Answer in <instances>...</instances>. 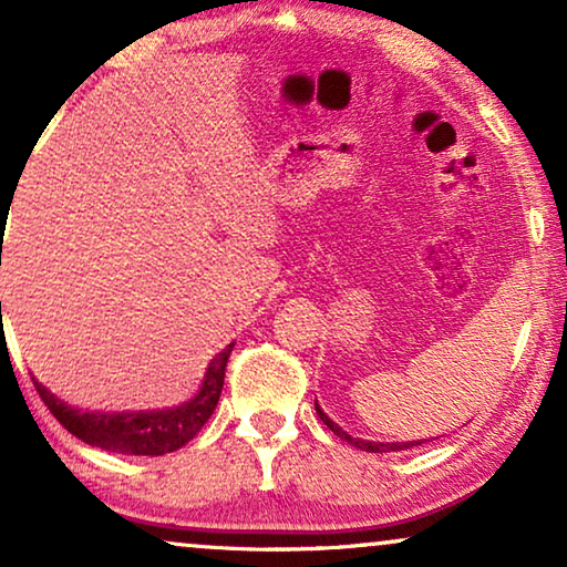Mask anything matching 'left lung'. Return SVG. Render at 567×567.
Returning <instances> with one entry per match:
<instances>
[{"label": "left lung", "mask_w": 567, "mask_h": 567, "mask_svg": "<svg viewBox=\"0 0 567 567\" xmlns=\"http://www.w3.org/2000/svg\"><path fill=\"white\" fill-rule=\"evenodd\" d=\"M315 410H317V415H320V421L328 425V429L336 433V436H340L343 441H348V444L351 446H355V449H361V452H371V454H384V452H402V449H413V446H421V444H425V441H394V444H382V441H363V439H353V436H348V433L340 429L338 423H332L328 415L322 413L320 410V405H317L315 402Z\"/></svg>", "instance_id": "1"}]
</instances>
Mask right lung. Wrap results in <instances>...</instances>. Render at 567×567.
I'll return each instance as SVG.
<instances>
[{
    "label": "right lung",
    "instance_id": "obj_1",
    "mask_svg": "<svg viewBox=\"0 0 567 567\" xmlns=\"http://www.w3.org/2000/svg\"><path fill=\"white\" fill-rule=\"evenodd\" d=\"M235 343H229L224 351L212 359L206 369L204 384L196 398L177 408L167 410H138V413H97V410H82L59 400L51 390H45L41 382H35V390L51 410V415L72 433L82 439L84 444L105 449V452L136 454V456H162L167 452L188 444L196 433L204 429V423L212 417L216 402H219L224 386V369H227L229 353Z\"/></svg>",
    "mask_w": 567,
    "mask_h": 567
}]
</instances>
